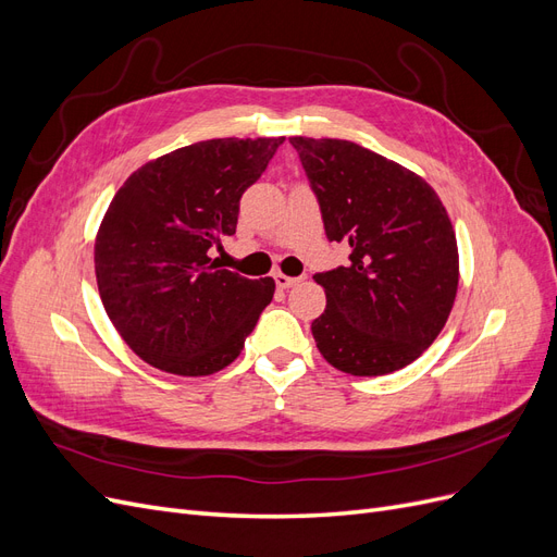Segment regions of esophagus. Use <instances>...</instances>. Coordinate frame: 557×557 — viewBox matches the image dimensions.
<instances>
[{
	"label": "esophagus",
	"mask_w": 557,
	"mask_h": 557,
	"mask_svg": "<svg viewBox=\"0 0 557 557\" xmlns=\"http://www.w3.org/2000/svg\"><path fill=\"white\" fill-rule=\"evenodd\" d=\"M276 278V285L281 290H288V288H293V285H297L299 283V278H293V276H285V274H276L274 276Z\"/></svg>",
	"instance_id": "34e87169"
}]
</instances>
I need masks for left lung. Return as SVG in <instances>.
I'll use <instances>...</instances> for the list:
<instances>
[{
	"mask_svg": "<svg viewBox=\"0 0 557 557\" xmlns=\"http://www.w3.org/2000/svg\"><path fill=\"white\" fill-rule=\"evenodd\" d=\"M330 242L348 244L346 267L315 274L327 307L315 346L352 376L411 364L440 336L458 295L450 218L425 178L344 139L290 137Z\"/></svg>",
	"mask_w": 557,
	"mask_h": 557,
	"instance_id": "8db88e82",
	"label": "left lung"
}]
</instances>
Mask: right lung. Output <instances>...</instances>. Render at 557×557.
Segmentation results:
<instances>
[{
	"label": "right lung",
	"instance_id": "obj_1",
	"mask_svg": "<svg viewBox=\"0 0 557 557\" xmlns=\"http://www.w3.org/2000/svg\"><path fill=\"white\" fill-rule=\"evenodd\" d=\"M283 137L209 139L139 166L95 239L97 288L123 342L162 372L209 376L237 360L274 278H244L207 256L237 232L239 199Z\"/></svg>",
	"mask_w": 557,
	"mask_h": 557
}]
</instances>
